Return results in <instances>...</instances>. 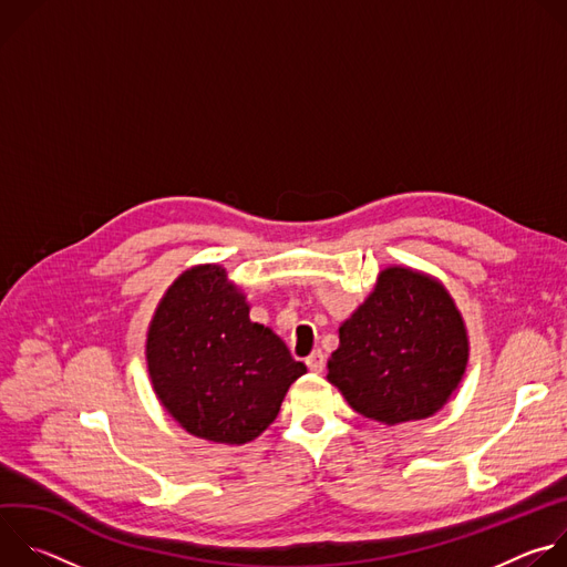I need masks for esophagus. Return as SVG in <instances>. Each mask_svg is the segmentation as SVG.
Segmentation results:
<instances>
[{
  "label": "esophagus",
  "mask_w": 567,
  "mask_h": 567,
  "mask_svg": "<svg viewBox=\"0 0 567 567\" xmlns=\"http://www.w3.org/2000/svg\"><path fill=\"white\" fill-rule=\"evenodd\" d=\"M307 368L311 370V372H322V368H326V354H322L320 350H316V352H311L309 357H307Z\"/></svg>",
  "instance_id": "1"
}]
</instances>
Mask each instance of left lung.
<instances>
[{
	"instance_id": "1",
	"label": "left lung",
	"mask_w": 567,
	"mask_h": 567,
	"mask_svg": "<svg viewBox=\"0 0 567 567\" xmlns=\"http://www.w3.org/2000/svg\"><path fill=\"white\" fill-rule=\"evenodd\" d=\"M468 350L462 311L442 280L390 265L341 322L328 381L357 413L383 426L429 420L457 390Z\"/></svg>"
}]
</instances>
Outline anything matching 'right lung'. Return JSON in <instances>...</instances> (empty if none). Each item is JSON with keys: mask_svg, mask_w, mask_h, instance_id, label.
I'll return each mask as SVG.
<instances>
[{"mask_svg": "<svg viewBox=\"0 0 567 567\" xmlns=\"http://www.w3.org/2000/svg\"><path fill=\"white\" fill-rule=\"evenodd\" d=\"M249 311L245 291L221 265L186 269L154 309L145 339L150 383L166 413L195 437L254 442L307 372Z\"/></svg>", "mask_w": 567, "mask_h": 567, "instance_id": "right-lung-1", "label": "right lung"}]
</instances>
